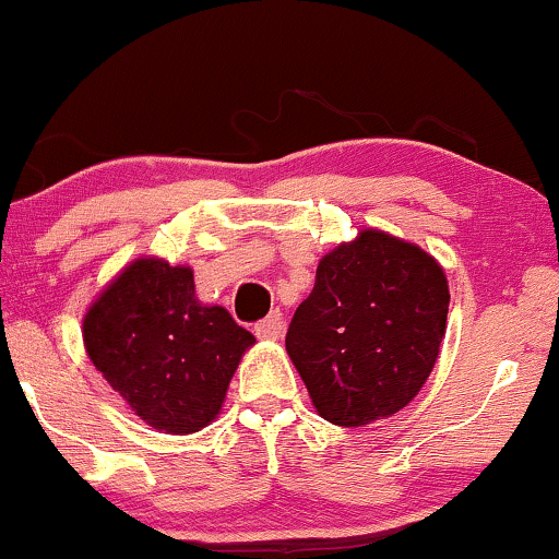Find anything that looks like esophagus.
Returning <instances> with one entry per match:
<instances>
[{
  "label": "esophagus",
  "mask_w": 559,
  "mask_h": 559,
  "mask_svg": "<svg viewBox=\"0 0 559 559\" xmlns=\"http://www.w3.org/2000/svg\"><path fill=\"white\" fill-rule=\"evenodd\" d=\"M253 332H257L259 340H280L282 332H285V319H282L280 311L269 313L264 321H259L253 326Z\"/></svg>",
  "instance_id": "esophagus-1"
}]
</instances>
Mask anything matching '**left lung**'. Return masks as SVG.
<instances>
[{
    "mask_svg": "<svg viewBox=\"0 0 559 559\" xmlns=\"http://www.w3.org/2000/svg\"><path fill=\"white\" fill-rule=\"evenodd\" d=\"M448 300L443 266L389 233L329 251L285 340L316 412L362 427L404 409L438 360Z\"/></svg>",
    "mask_w": 559,
    "mask_h": 559,
    "instance_id": "left-lung-1",
    "label": "left lung"
}]
</instances>
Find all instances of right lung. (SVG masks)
Here are the masks:
<instances>
[{
  "label": "right lung",
  "mask_w": 559,
  "mask_h": 559,
  "mask_svg": "<svg viewBox=\"0 0 559 559\" xmlns=\"http://www.w3.org/2000/svg\"><path fill=\"white\" fill-rule=\"evenodd\" d=\"M87 357L150 427L186 436L219 415L253 334L194 295L191 266L136 259L82 321Z\"/></svg>",
  "instance_id": "obj_1"
}]
</instances>
